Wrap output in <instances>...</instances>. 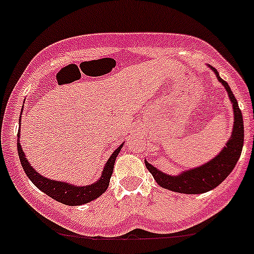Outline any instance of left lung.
I'll use <instances>...</instances> for the list:
<instances>
[{
  "instance_id": "1",
  "label": "left lung",
  "mask_w": 254,
  "mask_h": 254,
  "mask_svg": "<svg viewBox=\"0 0 254 254\" xmlns=\"http://www.w3.org/2000/svg\"><path fill=\"white\" fill-rule=\"evenodd\" d=\"M212 71L216 73L219 82L225 86V90L228 91L231 102H233L234 110V127L227 146L222 149V152L216 158L208 161L205 165L200 168L191 169L177 176H170V175L163 174L150 165L146 161V168L157 181V183L163 188L169 190L176 191V193L185 194H202L208 190H212L217 186H219L223 181L230 175L238 163L242 152L244 146V121H242V113L239 108L238 101L234 96L233 91L228 85L225 80H223L218 76V72L216 68Z\"/></svg>"
}]
</instances>
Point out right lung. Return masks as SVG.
<instances>
[{
  "label": "right lung",
  "mask_w": 254,
  "mask_h": 254,
  "mask_svg": "<svg viewBox=\"0 0 254 254\" xmlns=\"http://www.w3.org/2000/svg\"><path fill=\"white\" fill-rule=\"evenodd\" d=\"M20 136V131H18V137ZM18 154L19 159H20V163L23 165V169L26 174V176L30 178V181L37 187L40 190L46 193L48 196L53 197L57 201L61 202V204H65L68 206H76V205H83L86 202L91 201V200H95L96 197H99L102 193H105L106 189H107L108 183H110L111 176H112L113 172V166L114 161H116L117 155L121 152L122 146H119V148H117L113 152V154L111 155L108 161L106 163L104 171H102L101 177L97 181L96 183L90 186H84V187H77L68 185L65 182H58V181L49 180L41 176L35 169L31 168L27 161L26 157H25L23 149H21L20 141L18 140Z\"/></svg>",
  "instance_id": "obj_1"
}]
</instances>
